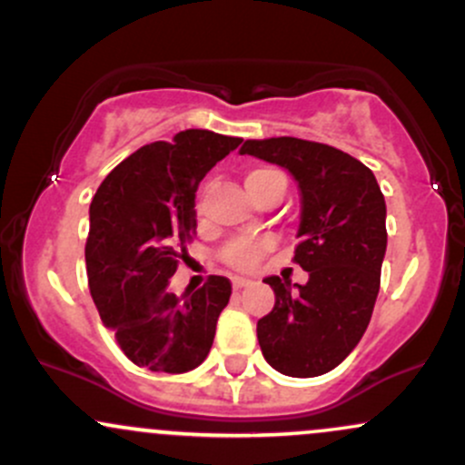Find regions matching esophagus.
<instances>
[{
    "label": "esophagus",
    "instance_id": "1",
    "mask_svg": "<svg viewBox=\"0 0 465 465\" xmlns=\"http://www.w3.org/2000/svg\"><path fill=\"white\" fill-rule=\"evenodd\" d=\"M248 283H251V279H246V277H232V288H246Z\"/></svg>",
    "mask_w": 465,
    "mask_h": 465
}]
</instances>
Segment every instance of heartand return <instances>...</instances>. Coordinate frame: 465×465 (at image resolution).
<instances>
[{"label":"heart","instance_id":"heart-1","mask_svg":"<svg viewBox=\"0 0 465 465\" xmlns=\"http://www.w3.org/2000/svg\"><path fill=\"white\" fill-rule=\"evenodd\" d=\"M272 182H286V179H283L282 173L272 171V168H252L246 174V186L251 193L262 191V188H266ZM268 248H271V239H237V242H232L223 251V259L234 268L248 271V268H252L259 262V257Z\"/></svg>","mask_w":465,"mask_h":465}]
</instances>
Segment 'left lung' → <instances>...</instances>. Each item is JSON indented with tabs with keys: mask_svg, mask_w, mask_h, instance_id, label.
<instances>
[{
	"mask_svg": "<svg viewBox=\"0 0 465 465\" xmlns=\"http://www.w3.org/2000/svg\"><path fill=\"white\" fill-rule=\"evenodd\" d=\"M242 154L286 168L302 194L294 262L303 286L266 277L274 308L257 322L263 357L288 377L331 372L371 323L386 257V199L348 153L297 137L246 139Z\"/></svg>",
	"mask_w": 465,
	"mask_h": 465,
	"instance_id": "left-lung-1",
	"label": "left lung"
}]
</instances>
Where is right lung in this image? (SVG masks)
Masks as SVG:
<instances>
[{"label":"right lung","mask_w":465,"mask_h":465,"mask_svg":"<svg viewBox=\"0 0 465 465\" xmlns=\"http://www.w3.org/2000/svg\"><path fill=\"white\" fill-rule=\"evenodd\" d=\"M242 143L202 128L142 146L108 173L91 202L86 272L102 322L124 354L153 372H188L208 357L231 282L168 291L197 228L194 193L217 162Z\"/></svg>","instance_id":"right-lung-1"}]
</instances>
